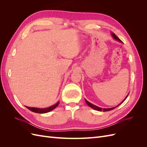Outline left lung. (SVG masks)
<instances>
[{
    "label": "left lung",
    "instance_id": "8db88e82",
    "mask_svg": "<svg viewBox=\"0 0 147 147\" xmlns=\"http://www.w3.org/2000/svg\"><path fill=\"white\" fill-rule=\"evenodd\" d=\"M112 36H113V37L115 39V40H118L119 42H122V41L121 40H120L118 37H117V35H115L114 33H112ZM128 96V95L126 97V98L124 99L121 103H120L119 105H118L117 106H116L115 107H113V108H110V109H102V108H100V107H97V106H96V105H93V104H92L91 103H90V102H89L87 100H86L85 99V102H86V104L90 107H91L92 109H94V110H97V111H104V112H107V111H110V110H113V109H115L116 107H117L118 106H119V105H121L123 102L126 100V99L127 98V97Z\"/></svg>",
    "mask_w": 147,
    "mask_h": 147
}]
</instances>
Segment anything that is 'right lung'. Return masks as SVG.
<instances>
[{
    "label": "right lung",
    "mask_w": 147,
    "mask_h": 147,
    "mask_svg": "<svg viewBox=\"0 0 147 147\" xmlns=\"http://www.w3.org/2000/svg\"><path fill=\"white\" fill-rule=\"evenodd\" d=\"M59 102H57L55 105H53L50 107L46 108V109H38V108H35V107H26V108L35 113H45L50 112V111L53 110V109H55L56 107L59 105Z\"/></svg>",
    "instance_id": "obj_1"
}]
</instances>
